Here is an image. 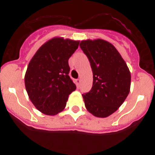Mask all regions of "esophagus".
Masks as SVG:
<instances>
[{"instance_id": "34e87169", "label": "esophagus", "mask_w": 155, "mask_h": 155, "mask_svg": "<svg viewBox=\"0 0 155 155\" xmlns=\"http://www.w3.org/2000/svg\"><path fill=\"white\" fill-rule=\"evenodd\" d=\"M75 82H76V86L79 87V85H80V83H81V80H80V79H76V81H75Z\"/></svg>"}]
</instances>
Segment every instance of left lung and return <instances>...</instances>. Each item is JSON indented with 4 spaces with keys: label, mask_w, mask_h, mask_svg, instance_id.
<instances>
[{
    "label": "left lung",
    "mask_w": 155,
    "mask_h": 155,
    "mask_svg": "<svg viewBox=\"0 0 155 155\" xmlns=\"http://www.w3.org/2000/svg\"><path fill=\"white\" fill-rule=\"evenodd\" d=\"M79 46L93 72L91 89L82 94L85 106L94 116L106 118L125 101L130 87V73L116 48L105 40H84Z\"/></svg>",
    "instance_id": "left-lung-1"
}]
</instances>
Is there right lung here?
<instances>
[{"label":"right lung","instance_id":"right-lung-1","mask_svg":"<svg viewBox=\"0 0 155 155\" xmlns=\"http://www.w3.org/2000/svg\"><path fill=\"white\" fill-rule=\"evenodd\" d=\"M79 41L53 38L41 46L30 61L25 83L35 107L45 115H54L66 107L76 86L69 76L68 60Z\"/></svg>","mask_w":155,"mask_h":155}]
</instances>
